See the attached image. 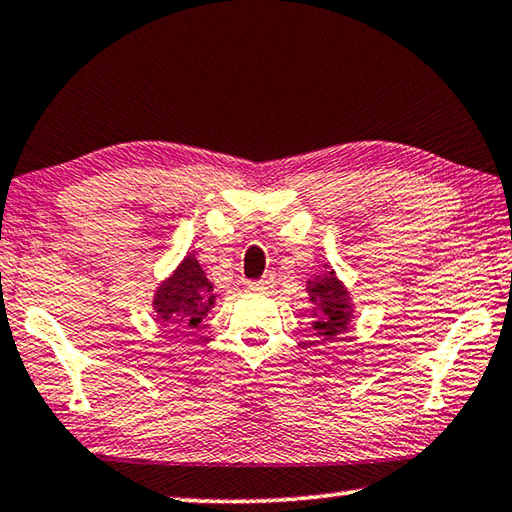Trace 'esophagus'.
<instances>
[{
  "label": "esophagus",
  "mask_w": 512,
  "mask_h": 512,
  "mask_svg": "<svg viewBox=\"0 0 512 512\" xmlns=\"http://www.w3.org/2000/svg\"><path fill=\"white\" fill-rule=\"evenodd\" d=\"M248 291H268L271 289V282L268 280H257V282H248L246 284Z\"/></svg>",
  "instance_id": "obj_1"
}]
</instances>
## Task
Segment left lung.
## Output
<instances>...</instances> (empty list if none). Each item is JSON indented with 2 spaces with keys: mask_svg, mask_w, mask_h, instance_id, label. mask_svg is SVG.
<instances>
[{
  "mask_svg": "<svg viewBox=\"0 0 512 512\" xmlns=\"http://www.w3.org/2000/svg\"><path fill=\"white\" fill-rule=\"evenodd\" d=\"M307 293L311 302L318 307V314L314 320V329L318 336L334 339L336 334L348 329V323L352 318L350 293L343 289V284L339 280H336L332 268H327V271L316 275L314 280H309Z\"/></svg>",
  "mask_w": 512,
  "mask_h": 512,
  "instance_id": "left-lung-1",
  "label": "left lung"
}]
</instances>
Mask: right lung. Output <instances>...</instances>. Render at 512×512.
<instances>
[{
	"label": "right lung",
	"instance_id": "add662e5",
	"mask_svg": "<svg viewBox=\"0 0 512 512\" xmlns=\"http://www.w3.org/2000/svg\"><path fill=\"white\" fill-rule=\"evenodd\" d=\"M212 284L194 255L183 259L167 282L155 293L153 307L162 323H180L178 327H196L214 305Z\"/></svg>",
	"mask_w": 512,
	"mask_h": 512
}]
</instances>
